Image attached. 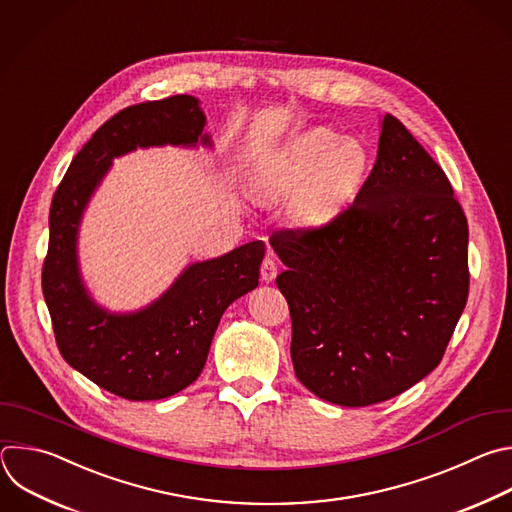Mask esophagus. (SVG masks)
Wrapping results in <instances>:
<instances>
[{"label": "esophagus", "instance_id": "esophagus-1", "mask_svg": "<svg viewBox=\"0 0 512 512\" xmlns=\"http://www.w3.org/2000/svg\"><path fill=\"white\" fill-rule=\"evenodd\" d=\"M260 274H262V280H264V282H272V280L276 278V274H278V262H276L274 256L268 254V256L262 260Z\"/></svg>", "mask_w": 512, "mask_h": 512}]
</instances>
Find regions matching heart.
Wrapping results in <instances>:
<instances>
[{
	"instance_id": "1",
	"label": "heart",
	"mask_w": 512,
	"mask_h": 512,
	"mask_svg": "<svg viewBox=\"0 0 512 512\" xmlns=\"http://www.w3.org/2000/svg\"><path fill=\"white\" fill-rule=\"evenodd\" d=\"M369 153L359 141H343L315 129L282 147L260 171L258 185L266 195H286L305 183L296 197L302 214H323L345 199L365 177Z\"/></svg>"
}]
</instances>
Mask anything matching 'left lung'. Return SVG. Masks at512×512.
<instances>
[{
    "label": "left lung",
    "instance_id": "obj_1",
    "mask_svg": "<svg viewBox=\"0 0 512 512\" xmlns=\"http://www.w3.org/2000/svg\"><path fill=\"white\" fill-rule=\"evenodd\" d=\"M270 246L298 381L337 405L391 399L434 371L466 306L468 222L442 167L393 115L353 203Z\"/></svg>",
    "mask_w": 512,
    "mask_h": 512
}]
</instances>
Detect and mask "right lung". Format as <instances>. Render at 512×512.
Here are the masks:
<instances>
[{
    "mask_svg": "<svg viewBox=\"0 0 512 512\" xmlns=\"http://www.w3.org/2000/svg\"><path fill=\"white\" fill-rule=\"evenodd\" d=\"M203 125L197 98L187 94L127 107L76 153L52 197L42 292L56 345L70 367L131 401L169 397L199 377L224 311L258 286L264 244L195 262L147 309L111 315L90 300L80 280L78 224L115 157L165 143L210 145Z\"/></svg>",
    "mask_w": 512,
    "mask_h": 512,
    "instance_id": "add662e5",
    "label": "right lung"
}]
</instances>
